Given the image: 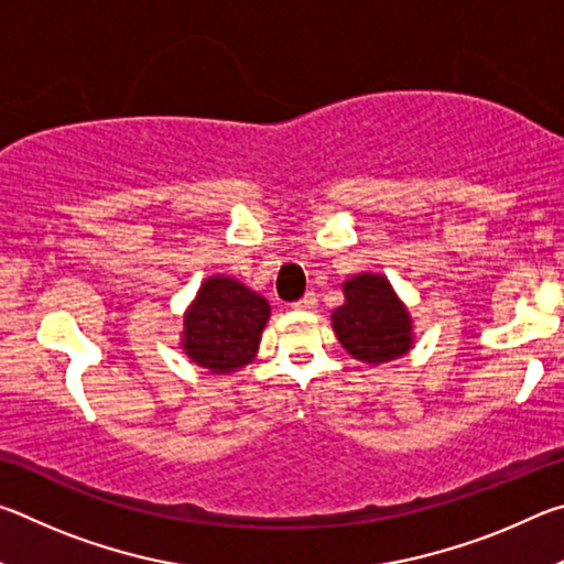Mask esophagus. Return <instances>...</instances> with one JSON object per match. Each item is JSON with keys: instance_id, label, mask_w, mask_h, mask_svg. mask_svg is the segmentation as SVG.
Returning <instances> with one entry per match:
<instances>
[{"instance_id": "obj_1", "label": "esophagus", "mask_w": 564, "mask_h": 564, "mask_svg": "<svg viewBox=\"0 0 564 564\" xmlns=\"http://www.w3.org/2000/svg\"><path fill=\"white\" fill-rule=\"evenodd\" d=\"M318 305V299H316V293H305L301 301H295L293 303V308H299V311H313Z\"/></svg>"}]
</instances>
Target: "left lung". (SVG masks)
Segmentation results:
<instances>
[{
  "label": "left lung",
  "instance_id": "left-lung-1",
  "mask_svg": "<svg viewBox=\"0 0 564 564\" xmlns=\"http://www.w3.org/2000/svg\"><path fill=\"white\" fill-rule=\"evenodd\" d=\"M343 295L346 301L330 313V323L352 358L380 366L413 348V318L383 273L350 275Z\"/></svg>",
  "mask_w": 564,
  "mask_h": 564
}]
</instances>
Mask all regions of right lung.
<instances>
[{"label": "right lung", "instance_id": "add662e5", "mask_svg": "<svg viewBox=\"0 0 564 564\" xmlns=\"http://www.w3.org/2000/svg\"><path fill=\"white\" fill-rule=\"evenodd\" d=\"M271 305L231 275H208L184 313L181 350L212 373H236L253 362Z\"/></svg>", "mask_w": 564, "mask_h": 564}]
</instances>
